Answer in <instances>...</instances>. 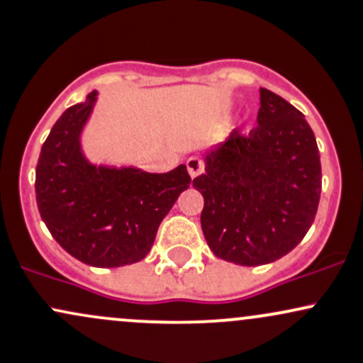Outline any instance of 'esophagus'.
<instances>
[{
  "label": "esophagus",
  "instance_id": "obj_1",
  "mask_svg": "<svg viewBox=\"0 0 363 363\" xmlns=\"http://www.w3.org/2000/svg\"><path fill=\"white\" fill-rule=\"evenodd\" d=\"M186 169H189L190 177L196 178L202 173V171H204V162H202L199 157H190L189 161H186Z\"/></svg>",
  "mask_w": 363,
  "mask_h": 363
}]
</instances>
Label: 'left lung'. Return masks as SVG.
Listing matches in <instances>:
<instances>
[{
  "mask_svg": "<svg viewBox=\"0 0 363 363\" xmlns=\"http://www.w3.org/2000/svg\"><path fill=\"white\" fill-rule=\"evenodd\" d=\"M259 104L258 126L247 135L233 130L194 180L209 249L242 267L272 263L301 242L322 190L320 154L305 116L267 88Z\"/></svg>",
  "mask_w": 363,
  "mask_h": 363,
  "instance_id": "1",
  "label": "left lung"
}]
</instances>
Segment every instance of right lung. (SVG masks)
<instances>
[{
	"label": "right lung",
	"instance_id": "1",
	"mask_svg": "<svg viewBox=\"0 0 363 363\" xmlns=\"http://www.w3.org/2000/svg\"><path fill=\"white\" fill-rule=\"evenodd\" d=\"M96 91L69 107L43 143L36 166L38 209L69 255L99 268L136 263L149 255L159 225L192 182L185 164L169 173L93 166L79 136Z\"/></svg>",
	"mask_w": 363,
	"mask_h": 363
}]
</instances>
